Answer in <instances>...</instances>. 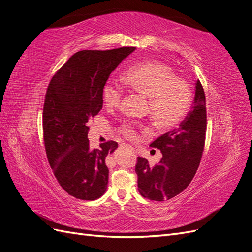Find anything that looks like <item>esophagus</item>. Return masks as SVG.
Segmentation results:
<instances>
[{
  "mask_svg": "<svg viewBox=\"0 0 252 252\" xmlns=\"http://www.w3.org/2000/svg\"><path fill=\"white\" fill-rule=\"evenodd\" d=\"M129 148H130V150H131V151H134V148H132L131 146H129Z\"/></svg>",
  "mask_w": 252,
  "mask_h": 252,
  "instance_id": "esophagus-1",
  "label": "esophagus"
}]
</instances>
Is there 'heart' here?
Segmentation results:
<instances>
[{"mask_svg":"<svg viewBox=\"0 0 252 252\" xmlns=\"http://www.w3.org/2000/svg\"><path fill=\"white\" fill-rule=\"evenodd\" d=\"M124 82L135 91L149 98L151 118L161 127H172L186 116L191 102V91L187 83L175 79L169 67L156 62L139 63L125 72ZM123 90L114 82L106 83L103 100L109 108L119 106ZM121 133L134 140L136 131L132 125L126 124Z\"/></svg>","mask_w":252,"mask_h":252,"instance_id":"heart-1","label":"heart"}]
</instances>
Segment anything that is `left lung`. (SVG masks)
Returning a JSON list of instances; mask_svg holds the SVG:
<instances>
[{
  "label": "left lung",
  "mask_w": 252,
  "mask_h": 252,
  "mask_svg": "<svg viewBox=\"0 0 252 252\" xmlns=\"http://www.w3.org/2000/svg\"><path fill=\"white\" fill-rule=\"evenodd\" d=\"M205 93L200 80L195 81L192 108L178 128L158 136L150 144L161 150L163 158L155 166L138 157L135 172L142 196L162 202L170 200L187 188L199 168L205 145Z\"/></svg>",
  "instance_id": "obj_1"
}]
</instances>
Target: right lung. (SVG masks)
Instances as JSON below:
<instances>
[{
    "label": "right lung",
    "mask_w": 252,
    "mask_h": 252,
    "mask_svg": "<svg viewBox=\"0 0 252 252\" xmlns=\"http://www.w3.org/2000/svg\"><path fill=\"white\" fill-rule=\"evenodd\" d=\"M135 47L81 50L53 75L43 109L44 144L51 169L65 191L77 199L94 201L107 189L108 152L118 143L91 149L88 122L103 107V88L110 73Z\"/></svg>",
    "instance_id": "obj_1"
}]
</instances>
